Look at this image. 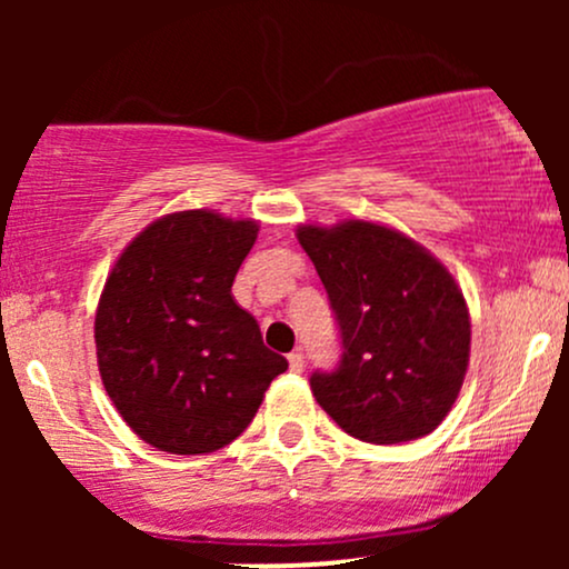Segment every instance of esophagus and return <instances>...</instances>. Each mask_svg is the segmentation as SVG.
Listing matches in <instances>:
<instances>
[{"mask_svg":"<svg viewBox=\"0 0 569 569\" xmlns=\"http://www.w3.org/2000/svg\"><path fill=\"white\" fill-rule=\"evenodd\" d=\"M289 369L297 371V375L305 369V352H302V348L289 352Z\"/></svg>","mask_w":569,"mask_h":569,"instance_id":"1","label":"esophagus"}]
</instances>
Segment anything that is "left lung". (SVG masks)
Here are the masks:
<instances>
[{"label":"left lung","mask_w":569,"mask_h":569,"mask_svg":"<svg viewBox=\"0 0 569 569\" xmlns=\"http://www.w3.org/2000/svg\"><path fill=\"white\" fill-rule=\"evenodd\" d=\"M335 310L342 358L310 388L345 433L369 443L428 436L452 409L471 356L460 286L407 234L348 219L299 224Z\"/></svg>","instance_id":"left-lung-1"}]
</instances>
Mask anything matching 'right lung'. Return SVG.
<instances>
[{
  "mask_svg": "<svg viewBox=\"0 0 569 569\" xmlns=\"http://www.w3.org/2000/svg\"><path fill=\"white\" fill-rule=\"evenodd\" d=\"M259 224L168 213L120 253L96 310L103 388L139 439L171 455L238 439L289 361L267 350L232 280Z\"/></svg>",
  "mask_w": 569,
  "mask_h": 569,
  "instance_id": "right-lung-1",
  "label": "right lung"
}]
</instances>
